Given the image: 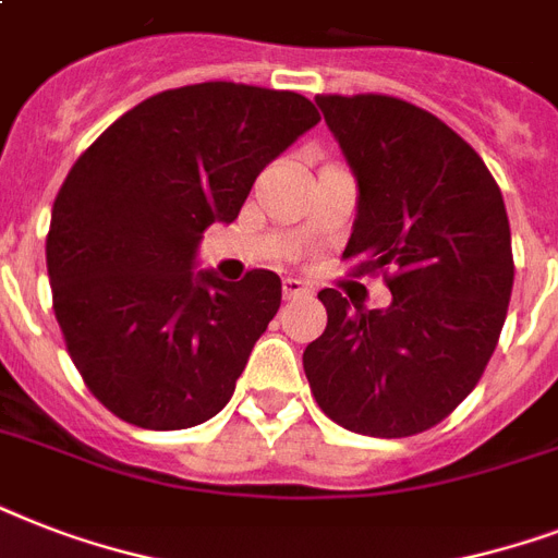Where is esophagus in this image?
<instances>
[{
    "instance_id": "34e87169",
    "label": "esophagus",
    "mask_w": 558,
    "mask_h": 558,
    "mask_svg": "<svg viewBox=\"0 0 558 558\" xmlns=\"http://www.w3.org/2000/svg\"><path fill=\"white\" fill-rule=\"evenodd\" d=\"M306 292H310V287H306L301 278L283 280V298H301V295H306Z\"/></svg>"
}]
</instances>
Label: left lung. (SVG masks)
Here are the masks:
<instances>
[{"mask_svg": "<svg viewBox=\"0 0 558 558\" xmlns=\"http://www.w3.org/2000/svg\"><path fill=\"white\" fill-rule=\"evenodd\" d=\"M359 182L344 248L356 275H381L388 310L322 289L327 330L304 373L332 423L411 437L446 420L493 359L512 295L504 196L449 124L390 95H318Z\"/></svg>", "mask_w": 558, "mask_h": 558, "instance_id": "obj_1", "label": "left lung"}]
</instances>
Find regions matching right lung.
<instances>
[{
  "label": "right lung",
  "mask_w": 558,
  "mask_h": 558,
  "mask_svg": "<svg viewBox=\"0 0 558 558\" xmlns=\"http://www.w3.org/2000/svg\"><path fill=\"white\" fill-rule=\"evenodd\" d=\"M318 121L298 92L193 83L142 100L74 161L46 236L51 301L86 388L124 423L177 432L226 408L280 278L193 275L196 243Z\"/></svg>",
  "instance_id": "obj_1"
}]
</instances>
